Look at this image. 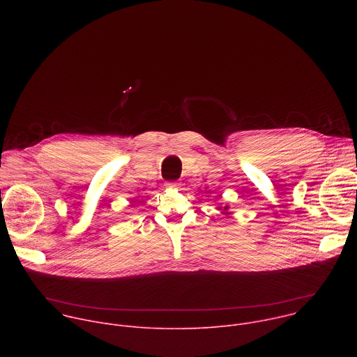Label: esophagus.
I'll use <instances>...</instances> for the list:
<instances>
[{
	"instance_id": "esophagus-1",
	"label": "esophagus",
	"mask_w": 357,
	"mask_h": 357,
	"mask_svg": "<svg viewBox=\"0 0 357 357\" xmlns=\"http://www.w3.org/2000/svg\"><path fill=\"white\" fill-rule=\"evenodd\" d=\"M167 188H169V189H179V188H181V182H178V181H175V182H168V183H167Z\"/></svg>"
}]
</instances>
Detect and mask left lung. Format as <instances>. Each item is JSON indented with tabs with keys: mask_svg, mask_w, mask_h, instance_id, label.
I'll return each mask as SVG.
<instances>
[{
	"mask_svg": "<svg viewBox=\"0 0 357 357\" xmlns=\"http://www.w3.org/2000/svg\"><path fill=\"white\" fill-rule=\"evenodd\" d=\"M218 209H222V208H220V206H219V208H218ZM223 211H226V213H230V212H227V211H229V206H225V208H223Z\"/></svg>",
	"mask_w": 357,
	"mask_h": 357,
	"instance_id": "8db88e82",
	"label": "left lung"
}]
</instances>
